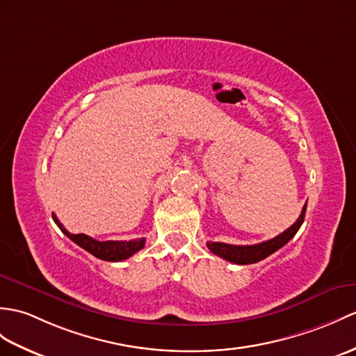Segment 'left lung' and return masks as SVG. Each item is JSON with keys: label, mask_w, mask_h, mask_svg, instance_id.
I'll return each instance as SVG.
<instances>
[{"label": "left lung", "mask_w": 356, "mask_h": 356, "mask_svg": "<svg viewBox=\"0 0 356 356\" xmlns=\"http://www.w3.org/2000/svg\"><path fill=\"white\" fill-rule=\"evenodd\" d=\"M305 212H307V203H305L300 217L291 227L284 230L282 234L268 239V241H264L259 244H252V245H234V244H226V243H208V249L213 253L220 256V258L226 259L229 262L238 264V266H247V264H254L262 259H266L267 256L279 250L280 247H284L290 239L297 234V230L300 229L302 222L305 220Z\"/></svg>", "instance_id": "left-lung-1"}]
</instances>
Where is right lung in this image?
<instances>
[{
  "mask_svg": "<svg viewBox=\"0 0 356 356\" xmlns=\"http://www.w3.org/2000/svg\"><path fill=\"white\" fill-rule=\"evenodd\" d=\"M53 220L62 232L68 236L71 241L80 245L81 249H85L90 254H94L95 258L109 261V262H120L130 258L131 254H135L145 245V238L131 239V241H97V239L90 238L85 234H70L68 230L63 227L62 222L57 220V217L53 213Z\"/></svg>",
  "mask_w": 356,
  "mask_h": 356,
  "instance_id": "right-lung-1",
  "label": "right lung"
}]
</instances>
